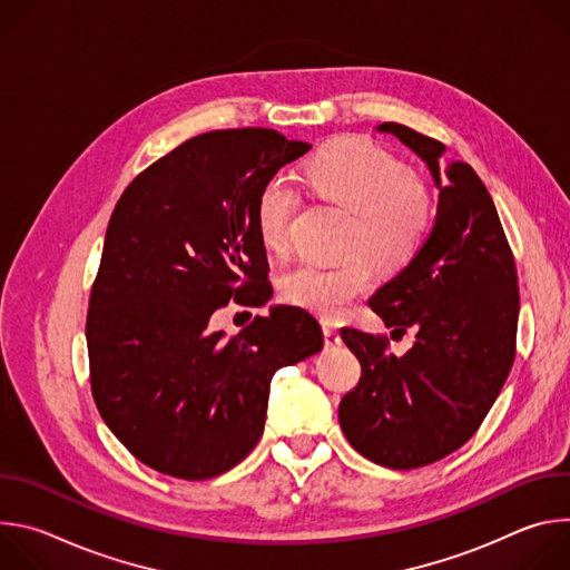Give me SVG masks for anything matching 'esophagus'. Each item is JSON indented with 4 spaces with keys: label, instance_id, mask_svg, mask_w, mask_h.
Returning a JSON list of instances; mask_svg holds the SVG:
<instances>
[{
    "label": "esophagus",
    "instance_id": "esophagus-1",
    "mask_svg": "<svg viewBox=\"0 0 570 570\" xmlns=\"http://www.w3.org/2000/svg\"><path fill=\"white\" fill-rule=\"evenodd\" d=\"M322 334H324V345H327V347L341 345V334H338V330L334 327L330 320L322 322Z\"/></svg>",
    "mask_w": 570,
    "mask_h": 570
}]
</instances>
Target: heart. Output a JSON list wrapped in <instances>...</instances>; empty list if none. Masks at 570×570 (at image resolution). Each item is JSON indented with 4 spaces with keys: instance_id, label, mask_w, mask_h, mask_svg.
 Here are the masks:
<instances>
[{
    "instance_id": "heart-1",
    "label": "heart",
    "mask_w": 570,
    "mask_h": 570,
    "mask_svg": "<svg viewBox=\"0 0 570 570\" xmlns=\"http://www.w3.org/2000/svg\"><path fill=\"white\" fill-rule=\"evenodd\" d=\"M304 185L322 200L352 212L347 253H361L334 266L297 264L282 277V295L322 317H338L372 286L367 255L383 271L411 264L433 223L429 187L405 174L401 161L363 137H341L322 146L302 165ZM297 194L282 178H271L257 194L253 218L262 246L284 255Z\"/></svg>"
}]
</instances>
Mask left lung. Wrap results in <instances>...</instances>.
<instances>
[{
    "label": "left lung",
    "instance_id": "obj_1",
    "mask_svg": "<svg viewBox=\"0 0 570 570\" xmlns=\"http://www.w3.org/2000/svg\"><path fill=\"white\" fill-rule=\"evenodd\" d=\"M433 176L438 214L413 262L370 306L394 334H415L403 356L387 338L345 327L361 381L338 405L350 444L387 469H417L460 449L494 405L517 354V266L494 200L444 144L385 121Z\"/></svg>",
    "mask_w": 570,
    "mask_h": 570
}]
</instances>
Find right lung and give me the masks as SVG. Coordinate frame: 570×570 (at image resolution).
Returning a JSON list of instances; mask_svg holds the SVG:
<instances>
[{
    "mask_svg": "<svg viewBox=\"0 0 570 570\" xmlns=\"http://www.w3.org/2000/svg\"><path fill=\"white\" fill-rule=\"evenodd\" d=\"M308 148L271 128L203 132L141 171L110 216L86 324L92 396L159 473L207 480L238 464L264 433L273 374L322 350L299 306H273L232 338L209 332L232 297L271 299L253 209Z\"/></svg>",
    "mask_w": 570,
    "mask_h": 570,
    "instance_id": "add662e5",
    "label": "right lung"
}]
</instances>
